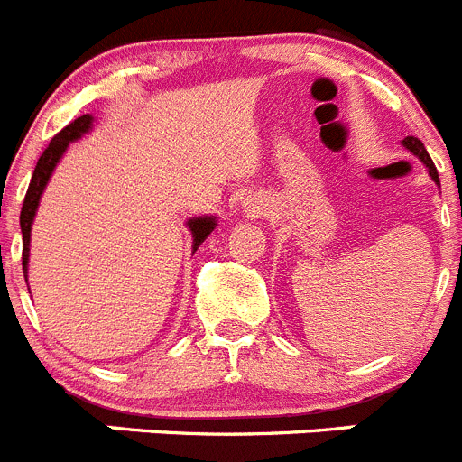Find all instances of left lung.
I'll return each mask as SVG.
<instances>
[{"instance_id": "left-lung-1", "label": "left lung", "mask_w": 462, "mask_h": 462, "mask_svg": "<svg viewBox=\"0 0 462 462\" xmlns=\"http://www.w3.org/2000/svg\"><path fill=\"white\" fill-rule=\"evenodd\" d=\"M401 143H403V148H406V150H411V152L415 154V157L420 159L421 163H424V166H426V171H429V178L433 180V182L438 184V187H439L438 171H435V163H433V159L429 157V152H426L424 143H421L420 139H415V136H406V139L401 141Z\"/></svg>"}]
</instances>
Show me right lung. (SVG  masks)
I'll list each match as a JSON object with an SVG mask.
<instances>
[{"instance_id": "1", "label": "right lung", "mask_w": 462, "mask_h": 462, "mask_svg": "<svg viewBox=\"0 0 462 462\" xmlns=\"http://www.w3.org/2000/svg\"><path fill=\"white\" fill-rule=\"evenodd\" d=\"M95 118L90 114L81 116V118L72 120L68 127H63L61 132L56 134L54 139L50 141L45 152L41 154L36 163V171H33V178L29 182L27 196H24L23 211H20V230H23V271L27 273L29 271V245H32V226L33 218H36L38 205H41V198L45 193L47 182H50L51 172L59 166V162L63 159L66 150L70 148V143L79 141L84 134H88L93 129ZM218 226L217 217H193L187 221V227L191 230L193 236V251H198V245L207 239V236L214 232V227Z\"/></svg>"}]
</instances>
